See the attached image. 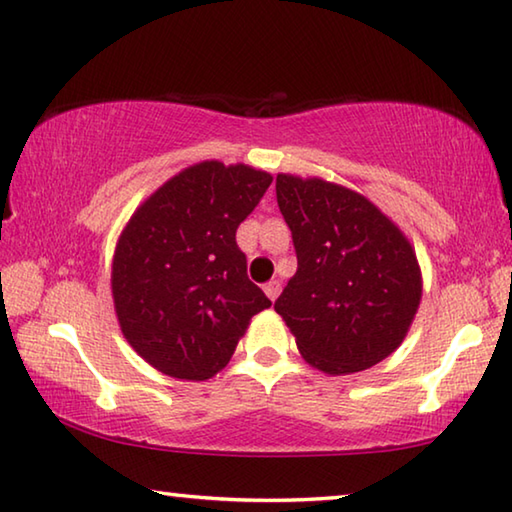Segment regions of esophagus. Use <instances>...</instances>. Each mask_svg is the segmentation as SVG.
<instances>
[{
    "mask_svg": "<svg viewBox=\"0 0 512 512\" xmlns=\"http://www.w3.org/2000/svg\"><path fill=\"white\" fill-rule=\"evenodd\" d=\"M280 291H282V284L277 282V280L264 284V293H266V297H268V300H271V302L277 300V295H280Z\"/></svg>",
    "mask_w": 512,
    "mask_h": 512,
    "instance_id": "34e87169",
    "label": "esophagus"
}]
</instances>
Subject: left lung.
<instances>
[{
    "mask_svg": "<svg viewBox=\"0 0 512 512\" xmlns=\"http://www.w3.org/2000/svg\"><path fill=\"white\" fill-rule=\"evenodd\" d=\"M277 206L293 232L297 273L275 311L311 367L356 374L394 353L423 295L410 239L365 194L277 174Z\"/></svg>",
    "mask_w": 512,
    "mask_h": 512,
    "instance_id": "8db88e82",
    "label": "left lung"
}]
</instances>
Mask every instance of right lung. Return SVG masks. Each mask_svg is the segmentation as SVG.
Returning <instances> with one entry per match:
<instances>
[{"mask_svg": "<svg viewBox=\"0 0 512 512\" xmlns=\"http://www.w3.org/2000/svg\"><path fill=\"white\" fill-rule=\"evenodd\" d=\"M271 181L244 163H194L154 190L120 232L111 262L116 318L161 374L192 383L217 376L250 318L271 306L248 280L235 241Z\"/></svg>", "mask_w": 512, "mask_h": 512, "instance_id": "1", "label": "right lung"}]
</instances>
